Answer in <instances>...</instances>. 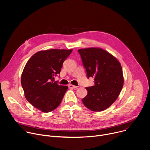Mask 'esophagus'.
I'll return each instance as SVG.
<instances>
[{
    "instance_id": "esophagus-1",
    "label": "esophagus",
    "mask_w": 150,
    "mask_h": 150,
    "mask_svg": "<svg viewBox=\"0 0 150 150\" xmlns=\"http://www.w3.org/2000/svg\"><path fill=\"white\" fill-rule=\"evenodd\" d=\"M68 87L71 88H72V89H75V88H77V87L75 86V85H72V84H69Z\"/></svg>"
}]
</instances>
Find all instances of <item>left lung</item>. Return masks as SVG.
Listing matches in <instances>:
<instances>
[{
    "label": "left lung",
    "mask_w": 150,
    "mask_h": 150,
    "mask_svg": "<svg viewBox=\"0 0 150 150\" xmlns=\"http://www.w3.org/2000/svg\"><path fill=\"white\" fill-rule=\"evenodd\" d=\"M88 78L94 77V85L86 87L88 94L82 100L85 107L94 112L105 110L116 101L123 85L120 62L100 48L78 50Z\"/></svg>",
    "instance_id": "obj_1"
}]
</instances>
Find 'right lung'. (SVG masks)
<instances>
[{
    "instance_id": "obj_1",
    "label": "right lung",
    "mask_w": 150,
    "mask_h": 150,
    "mask_svg": "<svg viewBox=\"0 0 150 150\" xmlns=\"http://www.w3.org/2000/svg\"><path fill=\"white\" fill-rule=\"evenodd\" d=\"M72 50L40 51L28 60L21 75V85L27 101L42 112H50L60 104L68 90L59 85L54 76L60 74L63 63Z\"/></svg>"
}]
</instances>
